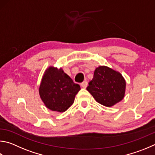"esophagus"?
<instances>
[{"mask_svg": "<svg viewBox=\"0 0 155 155\" xmlns=\"http://www.w3.org/2000/svg\"><path fill=\"white\" fill-rule=\"evenodd\" d=\"M87 85H88V83H87L86 81H84L83 82L81 83V85L83 87V88H86V87H87Z\"/></svg>", "mask_w": 155, "mask_h": 155, "instance_id": "obj_1", "label": "esophagus"}]
</instances>
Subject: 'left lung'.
<instances>
[{
  "mask_svg": "<svg viewBox=\"0 0 155 155\" xmlns=\"http://www.w3.org/2000/svg\"><path fill=\"white\" fill-rule=\"evenodd\" d=\"M126 81L118 71L106 66L95 68L94 78L87 90L96 102L111 107L121 101L125 96Z\"/></svg>",
  "mask_w": 155,
  "mask_h": 155,
  "instance_id": "left-lung-1",
  "label": "left lung"
}]
</instances>
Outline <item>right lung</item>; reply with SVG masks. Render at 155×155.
I'll list each match as a JSON object with an SVG mask.
<instances>
[{
    "instance_id": "right-lung-1",
    "label": "right lung",
    "mask_w": 155,
    "mask_h": 155,
    "mask_svg": "<svg viewBox=\"0 0 155 155\" xmlns=\"http://www.w3.org/2000/svg\"><path fill=\"white\" fill-rule=\"evenodd\" d=\"M81 89L63 69L49 66L42 78L39 95L44 104L52 111L64 112L74 103Z\"/></svg>"
}]
</instances>
